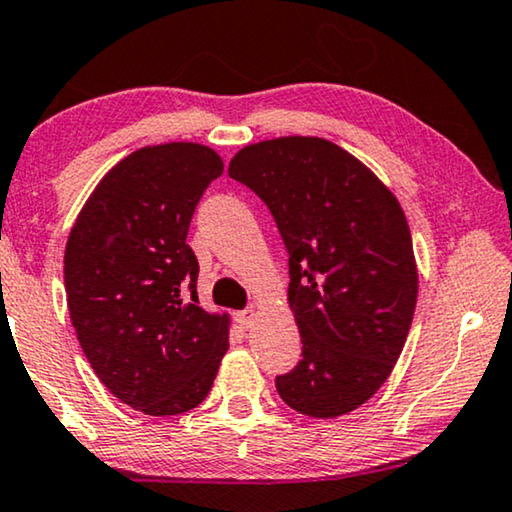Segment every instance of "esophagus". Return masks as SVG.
<instances>
[{"label":"esophagus","mask_w":512,"mask_h":512,"mask_svg":"<svg viewBox=\"0 0 512 512\" xmlns=\"http://www.w3.org/2000/svg\"><path fill=\"white\" fill-rule=\"evenodd\" d=\"M255 315H257V312H255L253 308L241 310L239 315H236V322H239L241 329H253V324H255Z\"/></svg>","instance_id":"obj_1"}]
</instances>
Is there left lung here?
I'll return each mask as SVG.
<instances>
[{
	"label": "left lung",
	"instance_id": "8db88e82",
	"mask_svg": "<svg viewBox=\"0 0 512 512\" xmlns=\"http://www.w3.org/2000/svg\"><path fill=\"white\" fill-rule=\"evenodd\" d=\"M227 174L269 207L289 255L303 349L276 377L278 395L312 418L349 414L391 375L414 319L418 273L400 202L322 137L250 144Z\"/></svg>",
	"mask_w": 512,
	"mask_h": 512
}]
</instances>
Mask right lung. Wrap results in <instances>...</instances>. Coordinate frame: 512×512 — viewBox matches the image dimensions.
Wrapping results in <instances>:
<instances>
[{
    "mask_svg": "<svg viewBox=\"0 0 512 512\" xmlns=\"http://www.w3.org/2000/svg\"><path fill=\"white\" fill-rule=\"evenodd\" d=\"M220 174L223 160L202 144L137 149L101 179L68 236L64 285L82 352L114 398L149 416L195 409L230 347V319L197 301L200 264L186 243Z\"/></svg>",
    "mask_w": 512,
    "mask_h": 512,
    "instance_id": "obj_1",
    "label": "right lung"
}]
</instances>
